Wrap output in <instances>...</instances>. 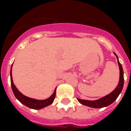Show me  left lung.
Returning <instances> with one entry per match:
<instances>
[{
  "mask_svg": "<svg viewBox=\"0 0 131 131\" xmlns=\"http://www.w3.org/2000/svg\"><path fill=\"white\" fill-rule=\"evenodd\" d=\"M114 54L116 55V58L118 59V65H119V69H120V80H119L118 86L116 88V89L105 96L102 97L100 99L96 100V101L80 99L77 98L78 101L80 102V103L84 105L88 106V107H90L102 108L104 107H107V106L113 103L116 101V99L118 98L120 92H122L123 86H124V72H123V69H122V64L120 63V62L118 60V56L115 53H114Z\"/></svg>",
  "mask_w": 131,
  "mask_h": 131,
  "instance_id": "1",
  "label": "left lung"
}]
</instances>
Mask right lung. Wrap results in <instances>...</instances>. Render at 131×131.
Wrapping results in <instances>:
<instances>
[{"instance_id": "right-lung-1", "label": "right lung", "mask_w": 131, "mask_h": 131, "mask_svg": "<svg viewBox=\"0 0 131 131\" xmlns=\"http://www.w3.org/2000/svg\"><path fill=\"white\" fill-rule=\"evenodd\" d=\"M11 71H12V66H11V73H10V75H11V88H12V90H13V92L15 96L20 103H21L23 105H26L28 107L34 109V110H40V109H42V108L51 105L53 103V100H54L56 96V89L54 92H53V93L52 94V95L49 98L45 100H37L28 97V96H26L24 94H22L17 89V88L15 87V86L13 84Z\"/></svg>"}]
</instances>
